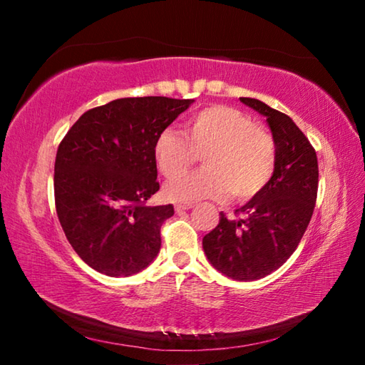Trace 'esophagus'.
Wrapping results in <instances>:
<instances>
[{"instance_id": "1", "label": "esophagus", "mask_w": 365, "mask_h": 365, "mask_svg": "<svg viewBox=\"0 0 365 365\" xmlns=\"http://www.w3.org/2000/svg\"><path fill=\"white\" fill-rule=\"evenodd\" d=\"M191 207H193V205H177L175 206V212L180 214L183 211H188V209H191Z\"/></svg>"}]
</instances>
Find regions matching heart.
Instances as JSON below:
<instances>
[{"label": "heart", "instance_id": "obj_1", "mask_svg": "<svg viewBox=\"0 0 365 365\" xmlns=\"http://www.w3.org/2000/svg\"><path fill=\"white\" fill-rule=\"evenodd\" d=\"M202 154L205 169L170 182L164 188L168 200L222 201L230 196L248 202L269 187L277 169V141L269 128L224 104L197 110L185 122L183 133L165 128L154 140V163L170 180L183 175Z\"/></svg>", "mask_w": 365, "mask_h": 365}]
</instances>
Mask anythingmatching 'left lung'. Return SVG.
<instances>
[{
    "label": "left lung",
    "mask_w": 365,
    "mask_h": 365,
    "mask_svg": "<svg viewBox=\"0 0 365 365\" xmlns=\"http://www.w3.org/2000/svg\"><path fill=\"white\" fill-rule=\"evenodd\" d=\"M267 117L277 141V169L261 195L235 211L220 212L202 250L215 269L233 280L262 279L282 267L298 248L311 222L319 188L317 154L287 114L255 98H240Z\"/></svg>",
    "instance_id": "obj_1"
}]
</instances>
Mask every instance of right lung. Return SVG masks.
I'll list each match as a JSON object with an SVG mask.
<instances>
[{
	"mask_svg": "<svg viewBox=\"0 0 365 365\" xmlns=\"http://www.w3.org/2000/svg\"><path fill=\"white\" fill-rule=\"evenodd\" d=\"M191 100L120 98L93 108L59 143L54 205L73 251L91 269L128 277L160 250L174 206H148L159 190L153 146Z\"/></svg>",
	"mask_w": 365,
	"mask_h": 365,
	"instance_id": "add662e5",
	"label": "right lung"
}]
</instances>
